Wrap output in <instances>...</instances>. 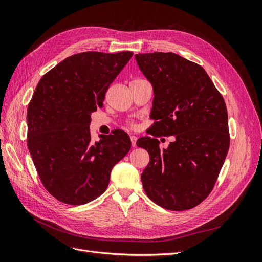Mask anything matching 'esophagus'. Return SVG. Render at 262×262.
Masks as SVG:
<instances>
[{
  "label": "esophagus",
  "instance_id": "34e87169",
  "mask_svg": "<svg viewBox=\"0 0 262 262\" xmlns=\"http://www.w3.org/2000/svg\"><path fill=\"white\" fill-rule=\"evenodd\" d=\"M130 140H131V145H132V147H136L137 146V137H134V136H131L130 137Z\"/></svg>",
  "mask_w": 262,
  "mask_h": 262
}]
</instances>
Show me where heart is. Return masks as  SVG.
<instances>
[{"label": "heart", "instance_id": "obj_1", "mask_svg": "<svg viewBox=\"0 0 262 262\" xmlns=\"http://www.w3.org/2000/svg\"><path fill=\"white\" fill-rule=\"evenodd\" d=\"M126 126H128L129 129H132V130H134V129L137 128V124L134 123L133 121H128V122H126Z\"/></svg>", "mask_w": 262, "mask_h": 262}]
</instances>
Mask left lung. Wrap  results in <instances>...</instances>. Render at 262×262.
Wrapping results in <instances>:
<instances>
[{"label": "left lung", "mask_w": 262, "mask_h": 262, "mask_svg": "<svg viewBox=\"0 0 262 262\" xmlns=\"http://www.w3.org/2000/svg\"><path fill=\"white\" fill-rule=\"evenodd\" d=\"M136 59L154 90V123L137 143L149 154L141 176L144 191L164 209H192L211 193L228 152L224 98L201 66L176 53ZM170 135L174 142L161 150L157 138Z\"/></svg>", "instance_id": "obj_1"}]
</instances>
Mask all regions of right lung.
<instances>
[{"label": "right lung", "instance_id": "1", "mask_svg": "<svg viewBox=\"0 0 262 262\" xmlns=\"http://www.w3.org/2000/svg\"><path fill=\"white\" fill-rule=\"evenodd\" d=\"M133 52L87 51L67 58L39 81L27 109V146L43 187L71 205L105 192L110 172L131 148L118 130L93 143L91 114Z\"/></svg>", "mask_w": 262, "mask_h": 262}]
</instances>
